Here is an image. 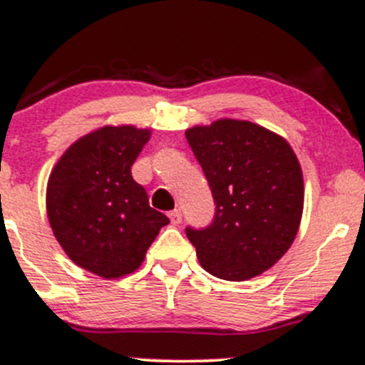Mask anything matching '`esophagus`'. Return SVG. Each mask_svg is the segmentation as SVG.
<instances>
[{
  "label": "esophagus",
  "instance_id": "obj_1",
  "mask_svg": "<svg viewBox=\"0 0 365 365\" xmlns=\"http://www.w3.org/2000/svg\"><path fill=\"white\" fill-rule=\"evenodd\" d=\"M168 218H170V222L174 223V225H179V223L182 222V215L179 209H174V211L168 212Z\"/></svg>",
  "mask_w": 365,
  "mask_h": 365
}]
</instances>
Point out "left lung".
Listing matches in <instances>:
<instances>
[{"label":"left lung","mask_w":365,"mask_h":365,"mask_svg":"<svg viewBox=\"0 0 365 365\" xmlns=\"http://www.w3.org/2000/svg\"><path fill=\"white\" fill-rule=\"evenodd\" d=\"M186 140L215 198L205 229L186 227L202 268L223 280L254 279L293 245L304 212V175L282 136L248 120L220 118Z\"/></svg>","instance_id":"8db88e82"}]
</instances>
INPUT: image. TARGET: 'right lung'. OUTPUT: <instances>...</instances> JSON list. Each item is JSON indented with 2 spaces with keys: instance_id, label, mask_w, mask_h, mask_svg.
<instances>
[{
  "instance_id": "obj_1",
  "label": "right lung",
  "mask_w": 365,
  "mask_h": 365,
  "mask_svg": "<svg viewBox=\"0 0 365 365\" xmlns=\"http://www.w3.org/2000/svg\"><path fill=\"white\" fill-rule=\"evenodd\" d=\"M149 138V129L104 125L72 143L49 175L46 207L56 241L74 264L103 279L138 269L170 223L131 175Z\"/></svg>"
}]
</instances>
